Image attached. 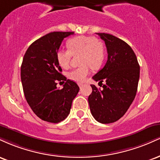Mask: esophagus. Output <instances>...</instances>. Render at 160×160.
Here are the masks:
<instances>
[{
    "mask_svg": "<svg viewBox=\"0 0 160 160\" xmlns=\"http://www.w3.org/2000/svg\"><path fill=\"white\" fill-rule=\"evenodd\" d=\"M83 86H84V84H82V83H79V86H80V88H82Z\"/></svg>",
    "mask_w": 160,
    "mask_h": 160,
    "instance_id": "1",
    "label": "esophagus"
}]
</instances>
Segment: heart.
Returning <instances> with one entry per match:
<instances>
[{
	"label": "heart",
	"instance_id": "heart-1",
	"mask_svg": "<svg viewBox=\"0 0 160 160\" xmlns=\"http://www.w3.org/2000/svg\"><path fill=\"white\" fill-rule=\"evenodd\" d=\"M68 50H58L56 53V59L58 65L63 68H68L71 57L80 56L81 67L73 70L68 74V78L79 83L85 82L89 74L90 67L98 70L102 67L106 56L105 45L104 42L95 37L78 36L68 40Z\"/></svg>",
	"mask_w": 160,
	"mask_h": 160
}]
</instances>
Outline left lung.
Masks as SVG:
<instances>
[{
    "mask_svg": "<svg viewBox=\"0 0 160 160\" xmlns=\"http://www.w3.org/2000/svg\"><path fill=\"white\" fill-rule=\"evenodd\" d=\"M96 34L105 43L108 61L92 79L99 81L98 84H103L102 82L105 84L102 89L91 85L92 92L88 102L95 120L101 123H111L120 120L132 103L140 66L132 49L126 42L109 34Z\"/></svg>",
    "mask_w": 160,
    "mask_h": 160,
    "instance_id": "obj_1",
    "label": "left lung"
}]
</instances>
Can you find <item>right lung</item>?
I'll list each match as a JSON object with an SVG mask.
<instances>
[{"instance_id":"obj_1","label":"right lung","mask_w":160,"mask_h":160,"mask_svg":"<svg viewBox=\"0 0 160 160\" xmlns=\"http://www.w3.org/2000/svg\"><path fill=\"white\" fill-rule=\"evenodd\" d=\"M74 32L49 33L32 43L24 56L21 66V80L28 104L41 120L58 123L68 116L79 86L62 74L56 59L64 38ZM58 81H65L58 89Z\"/></svg>"}]
</instances>
